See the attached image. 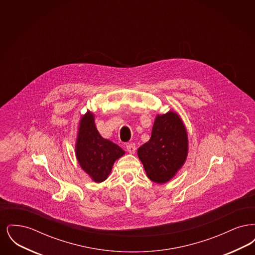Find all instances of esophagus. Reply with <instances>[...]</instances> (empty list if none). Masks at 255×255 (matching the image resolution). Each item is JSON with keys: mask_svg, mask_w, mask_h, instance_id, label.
I'll list each match as a JSON object with an SVG mask.
<instances>
[{"mask_svg": "<svg viewBox=\"0 0 255 255\" xmlns=\"http://www.w3.org/2000/svg\"><path fill=\"white\" fill-rule=\"evenodd\" d=\"M126 149H127V151L130 153V154H133L134 152H135V145H134V143H128L127 145H126Z\"/></svg>", "mask_w": 255, "mask_h": 255, "instance_id": "1", "label": "esophagus"}]
</instances>
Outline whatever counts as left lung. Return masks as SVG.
I'll use <instances>...</instances> for the list:
<instances>
[{
    "label": "left lung",
    "instance_id": "8db88e82",
    "mask_svg": "<svg viewBox=\"0 0 255 255\" xmlns=\"http://www.w3.org/2000/svg\"><path fill=\"white\" fill-rule=\"evenodd\" d=\"M188 152L186 129L181 118L174 112L158 115L152 134L137 150L147 177L152 182L164 183L181 169Z\"/></svg>",
    "mask_w": 255,
    "mask_h": 255
}]
</instances>
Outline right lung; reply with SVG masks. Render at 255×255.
<instances>
[{
	"mask_svg": "<svg viewBox=\"0 0 255 255\" xmlns=\"http://www.w3.org/2000/svg\"><path fill=\"white\" fill-rule=\"evenodd\" d=\"M75 148L81 168L96 182L105 181L115 161L125 153L120 146L100 135L95 117L90 112L80 120Z\"/></svg>",
	"mask_w": 255,
	"mask_h": 255,
	"instance_id": "1",
	"label": "right lung"
}]
</instances>
